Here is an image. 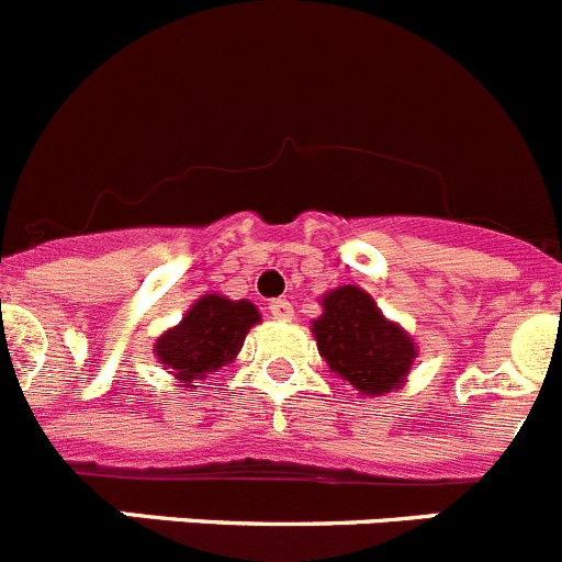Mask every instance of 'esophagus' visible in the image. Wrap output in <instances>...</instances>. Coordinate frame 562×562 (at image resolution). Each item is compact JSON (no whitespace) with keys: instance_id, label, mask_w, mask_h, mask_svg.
<instances>
[{"instance_id":"34e87169","label":"esophagus","mask_w":562,"mask_h":562,"mask_svg":"<svg viewBox=\"0 0 562 562\" xmlns=\"http://www.w3.org/2000/svg\"><path fill=\"white\" fill-rule=\"evenodd\" d=\"M270 315L276 317V321H292V303L286 301V297H276V301H270Z\"/></svg>"}]
</instances>
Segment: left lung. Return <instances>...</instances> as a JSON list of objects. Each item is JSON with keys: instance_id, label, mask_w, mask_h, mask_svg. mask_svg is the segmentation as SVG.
I'll list each match as a JSON object with an SVG mask.
<instances>
[{"instance_id": "obj_1", "label": "left lung", "mask_w": 562, "mask_h": 562, "mask_svg": "<svg viewBox=\"0 0 562 562\" xmlns=\"http://www.w3.org/2000/svg\"><path fill=\"white\" fill-rule=\"evenodd\" d=\"M321 357L331 373L368 395H382L409 373L415 345L395 323L384 321L373 297L348 284L328 292L323 315L312 323Z\"/></svg>"}]
</instances>
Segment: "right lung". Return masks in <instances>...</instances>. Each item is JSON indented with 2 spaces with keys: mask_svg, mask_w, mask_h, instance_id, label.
<instances>
[{
  "mask_svg": "<svg viewBox=\"0 0 562 562\" xmlns=\"http://www.w3.org/2000/svg\"><path fill=\"white\" fill-rule=\"evenodd\" d=\"M254 323H259L254 303L205 295L189 308L180 326L158 339L156 357L172 368L187 387H198L194 379L214 373L239 353L245 334Z\"/></svg>",
  "mask_w": 562,
  "mask_h": 562,
  "instance_id": "add662e5",
  "label": "right lung"
}]
</instances>
